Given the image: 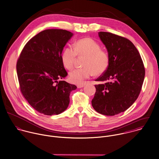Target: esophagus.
Here are the masks:
<instances>
[{
    "label": "esophagus",
    "mask_w": 159,
    "mask_h": 159,
    "mask_svg": "<svg viewBox=\"0 0 159 159\" xmlns=\"http://www.w3.org/2000/svg\"><path fill=\"white\" fill-rule=\"evenodd\" d=\"M86 85V83L84 82V83H82V84H78L77 85V88L79 89H80V88H82L84 87L85 85Z\"/></svg>",
    "instance_id": "esophagus-1"
}]
</instances>
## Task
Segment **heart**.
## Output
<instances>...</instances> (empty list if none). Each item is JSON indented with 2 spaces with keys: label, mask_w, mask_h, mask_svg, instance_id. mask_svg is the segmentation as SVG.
<instances>
[{
  "label": "heart",
  "mask_w": 159,
  "mask_h": 159,
  "mask_svg": "<svg viewBox=\"0 0 159 159\" xmlns=\"http://www.w3.org/2000/svg\"><path fill=\"white\" fill-rule=\"evenodd\" d=\"M74 48L66 47L61 53V61L65 68L74 67L77 55L86 56L83 68H77L69 72V80L74 84H81L93 74L99 75L108 68L110 57L109 53L101 49V45L91 38H84L77 41Z\"/></svg>",
  "instance_id": "b5f03b06"
}]
</instances>
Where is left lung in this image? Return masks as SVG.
Wrapping results in <instances>:
<instances>
[{"instance_id": "left-lung-1", "label": "left lung", "mask_w": 159, "mask_h": 159, "mask_svg": "<svg viewBox=\"0 0 159 159\" xmlns=\"http://www.w3.org/2000/svg\"><path fill=\"white\" fill-rule=\"evenodd\" d=\"M110 57L109 65L96 79V93L92 101L94 109L105 116H115L128 109L140 93L145 69L139 52L125 37L98 32Z\"/></svg>"}]
</instances>
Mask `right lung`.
<instances>
[{
	"label": "right lung",
	"instance_id": "obj_1",
	"mask_svg": "<svg viewBox=\"0 0 159 159\" xmlns=\"http://www.w3.org/2000/svg\"><path fill=\"white\" fill-rule=\"evenodd\" d=\"M72 35V32L57 29L39 32L27 42L17 61L21 92L41 114L52 116L64 112L69 106L70 92L77 89L60 80L67 75L61 53Z\"/></svg>",
	"mask_w": 159,
	"mask_h": 159
}]
</instances>
